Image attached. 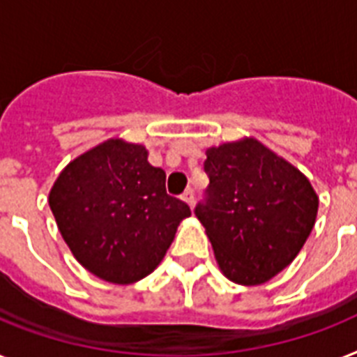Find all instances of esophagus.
<instances>
[{"mask_svg": "<svg viewBox=\"0 0 357 357\" xmlns=\"http://www.w3.org/2000/svg\"><path fill=\"white\" fill-rule=\"evenodd\" d=\"M181 199H183L185 204L192 207V204H194V192H192V190H190V188H188V190H185L183 196H181Z\"/></svg>", "mask_w": 357, "mask_h": 357, "instance_id": "obj_1", "label": "esophagus"}]
</instances>
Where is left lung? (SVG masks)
<instances>
[{
  "instance_id": "8db88e82",
  "label": "left lung",
  "mask_w": 357,
  "mask_h": 357,
  "mask_svg": "<svg viewBox=\"0 0 357 357\" xmlns=\"http://www.w3.org/2000/svg\"><path fill=\"white\" fill-rule=\"evenodd\" d=\"M208 188L196 216L220 271L259 286L299 255L312 233L319 196L297 167L255 137L207 149Z\"/></svg>"
}]
</instances>
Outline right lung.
<instances>
[{
	"label": "right lung",
	"mask_w": 357,
	"mask_h": 357,
	"mask_svg": "<svg viewBox=\"0 0 357 357\" xmlns=\"http://www.w3.org/2000/svg\"><path fill=\"white\" fill-rule=\"evenodd\" d=\"M165 170L143 144L108 139L75 158L49 192V207L75 259L98 279L133 284L158 268L190 216L167 194Z\"/></svg>",
	"instance_id": "right-lung-1"
}]
</instances>
